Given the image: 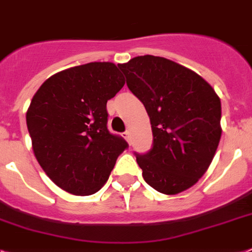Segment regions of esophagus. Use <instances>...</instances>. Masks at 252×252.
<instances>
[{
	"label": "esophagus",
	"instance_id": "obj_1",
	"mask_svg": "<svg viewBox=\"0 0 252 252\" xmlns=\"http://www.w3.org/2000/svg\"><path fill=\"white\" fill-rule=\"evenodd\" d=\"M124 138L128 141V139H130V132H128V131H125V132H124Z\"/></svg>",
	"mask_w": 252,
	"mask_h": 252
}]
</instances>
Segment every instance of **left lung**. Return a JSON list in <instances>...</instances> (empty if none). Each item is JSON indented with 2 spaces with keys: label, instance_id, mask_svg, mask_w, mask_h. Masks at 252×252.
<instances>
[{
  "label": "left lung",
  "instance_id": "left-lung-1",
  "mask_svg": "<svg viewBox=\"0 0 252 252\" xmlns=\"http://www.w3.org/2000/svg\"><path fill=\"white\" fill-rule=\"evenodd\" d=\"M118 66L151 120L153 147L135 153L143 178L163 194L184 192L207 171L219 145L218 94L196 72L161 56H136Z\"/></svg>",
  "mask_w": 252,
  "mask_h": 252
}]
</instances>
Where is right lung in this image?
Instances as JSON below:
<instances>
[{
	"instance_id": "right-lung-1",
	"label": "right lung",
	"mask_w": 252,
	"mask_h": 252,
	"mask_svg": "<svg viewBox=\"0 0 252 252\" xmlns=\"http://www.w3.org/2000/svg\"><path fill=\"white\" fill-rule=\"evenodd\" d=\"M124 85L116 64L94 62L58 72L34 94L27 111L33 153L65 192L96 193L127 148L107 128V101Z\"/></svg>"
}]
</instances>
